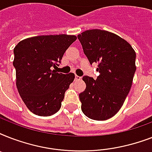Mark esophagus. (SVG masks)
I'll return each instance as SVG.
<instances>
[{"label": "esophagus", "instance_id": "34e87169", "mask_svg": "<svg viewBox=\"0 0 152 152\" xmlns=\"http://www.w3.org/2000/svg\"><path fill=\"white\" fill-rule=\"evenodd\" d=\"M75 80H81V77L76 75V76H75Z\"/></svg>", "mask_w": 152, "mask_h": 152}]
</instances>
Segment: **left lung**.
Segmentation results:
<instances>
[{"label":"left lung","instance_id":"8db88e82","mask_svg":"<svg viewBox=\"0 0 152 152\" xmlns=\"http://www.w3.org/2000/svg\"><path fill=\"white\" fill-rule=\"evenodd\" d=\"M91 64L98 63L96 80L84 76V91L79 95L81 110L88 118L105 121L121 108L136 72V53L128 42L102 30L83 31L78 36Z\"/></svg>","mask_w":152,"mask_h":152}]
</instances>
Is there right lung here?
Wrapping results in <instances>:
<instances>
[{"label": "right lung", "mask_w": 152, "mask_h": 152, "mask_svg": "<svg viewBox=\"0 0 152 152\" xmlns=\"http://www.w3.org/2000/svg\"><path fill=\"white\" fill-rule=\"evenodd\" d=\"M75 35H41L23 39L14 48L13 66L20 97L32 113L51 116L59 110L74 73L57 72Z\"/></svg>", "instance_id": "1"}]
</instances>
